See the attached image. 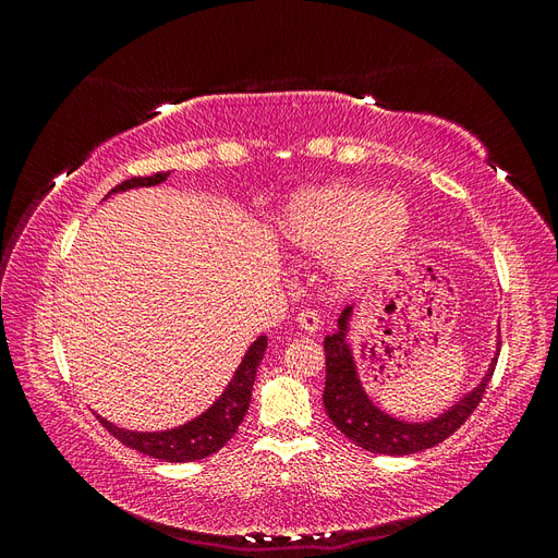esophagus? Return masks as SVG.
Here are the masks:
<instances>
[{
    "mask_svg": "<svg viewBox=\"0 0 558 558\" xmlns=\"http://www.w3.org/2000/svg\"><path fill=\"white\" fill-rule=\"evenodd\" d=\"M298 326L305 330V332H316L318 330V326H320V320H318V316H316V312H312V310H302L300 314H298Z\"/></svg>",
    "mask_w": 558,
    "mask_h": 558,
    "instance_id": "obj_1",
    "label": "esophagus"
}]
</instances>
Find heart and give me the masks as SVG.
Listing matches in <instances>:
<instances>
[{
    "label": "heart",
    "mask_w": 558,
    "mask_h": 558,
    "mask_svg": "<svg viewBox=\"0 0 558 558\" xmlns=\"http://www.w3.org/2000/svg\"><path fill=\"white\" fill-rule=\"evenodd\" d=\"M412 211L402 195L335 181L295 195L279 238L298 258H328L335 283L351 289L402 246Z\"/></svg>",
    "instance_id": "heart-1"
}]
</instances>
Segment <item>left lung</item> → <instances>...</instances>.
Segmentation results:
<instances>
[{
  "label": "left lung",
  "instance_id": "obj_1",
  "mask_svg": "<svg viewBox=\"0 0 558 558\" xmlns=\"http://www.w3.org/2000/svg\"><path fill=\"white\" fill-rule=\"evenodd\" d=\"M353 310H356V305H349L342 310L340 318H337V330L332 335H326L324 340V404L337 430L344 433L351 442H356L365 451L386 456H410L445 442L451 433H456L465 424V418L475 412L480 404L484 388L496 369L500 340L492 365H488L482 381L472 388V391H468L461 400H456L449 410L437 414L430 421H404L384 412L363 388L356 356H353V347L349 340Z\"/></svg>",
  "mask_w": 558,
  "mask_h": 558
}]
</instances>
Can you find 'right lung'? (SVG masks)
Instances as JSON below:
<instances>
[{
    "mask_svg": "<svg viewBox=\"0 0 558 558\" xmlns=\"http://www.w3.org/2000/svg\"><path fill=\"white\" fill-rule=\"evenodd\" d=\"M167 177H170V172L134 177L123 181L121 185H116L109 195L125 193L132 189H150V185L162 183ZM265 349H267V337L260 335L256 337V342L246 349L242 363L238 365V369H234L230 384L226 386V391L218 396L214 404H209V408L199 416L185 421V424L177 428L140 433V430L118 428L116 424H111V421L97 414L99 424H102L116 440H121L125 447L134 451L150 456V459H160L170 463H191V461L207 459V456L216 453L234 433H238L240 424L244 421V414L251 402L253 379H256L258 365L265 356Z\"/></svg>",
    "mask_w": 558,
    "mask_h": 558,
    "instance_id": "right-lung-1",
    "label": "right lung"
}]
</instances>
